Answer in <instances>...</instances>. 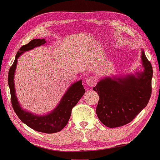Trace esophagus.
<instances>
[{"label":"esophagus","instance_id":"esophagus-1","mask_svg":"<svg viewBox=\"0 0 160 160\" xmlns=\"http://www.w3.org/2000/svg\"><path fill=\"white\" fill-rule=\"evenodd\" d=\"M97 84V79L94 76H88L86 78V84L89 87H93Z\"/></svg>","mask_w":160,"mask_h":160}]
</instances>
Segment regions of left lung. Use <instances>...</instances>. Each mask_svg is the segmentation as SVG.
<instances>
[{
  "label": "left lung",
  "instance_id": "1",
  "mask_svg": "<svg viewBox=\"0 0 160 160\" xmlns=\"http://www.w3.org/2000/svg\"><path fill=\"white\" fill-rule=\"evenodd\" d=\"M141 60L143 71L124 76L105 77L93 88L99 95L96 113L108 128L130 123L147 106L152 95L153 70L143 50Z\"/></svg>",
  "mask_w": 160,
  "mask_h": 160
}]
</instances>
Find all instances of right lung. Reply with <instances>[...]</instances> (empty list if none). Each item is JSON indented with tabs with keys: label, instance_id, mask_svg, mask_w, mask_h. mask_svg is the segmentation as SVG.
<instances>
[{
	"label": "right lung",
	"instance_id": "obj_1",
	"mask_svg": "<svg viewBox=\"0 0 160 160\" xmlns=\"http://www.w3.org/2000/svg\"><path fill=\"white\" fill-rule=\"evenodd\" d=\"M46 43L44 38L32 39L28 44L23 45L15 57L14 62L10 68L8 76V83L11 92L12 107L17 117L23 123L32 130L44 133L60 132L66 126L71 117L72 108L77 104L85 93L82 80L72 84L61 98L58 106L51 112L45 115H36L22 108L16 95L14 87V73L17 65V59L24 52L40 47Z\"/></svg>",
	"mask_w": 160,
	"mask_h": 160
}]
</instances>
